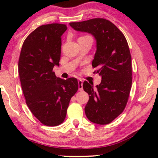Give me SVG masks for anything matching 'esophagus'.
Masks as SVG:
<instances>
[{
	"label": "esophagus",
	"mask_w": 158,
	"mask_h": 158,
	"mask_svg": "<svg viewBox=\"0 0 158 158\" xmlns=\"http://www.w3.org/2000/svg\"><path fill=\"white\" fill-rule=\"evenodd\" d=\"M78 87L79 90H83V81L81 80H78Z\"/></svg>",
	"instance_id": "obj_1"
}]
</instances>
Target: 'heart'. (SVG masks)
<instances>
[{"mask_svg": "<svg viewBox=\"0 0 158 158\" xmlns=\"http://www.w3.org/2000/svg\"><path fill=\"white\" fill-rule=\"evenodd\" d=\"M89 37V36H84V37Z\"/></svg>", "mask_w": 158, "mask_h": 158, "instance_id": "1", "label": "heart"}]
</instances>
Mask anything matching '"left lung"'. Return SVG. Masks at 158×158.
I'll use <instances>...</instances> for the list:
<instances>
[{"label":"left lung","mask_w":158,"mask_h":158,"mask_svg":"<svg viewBox=\"0 0 158 158\" xmlns=\"http://www.w3.org/2000/svg\"><path fill=\"white\" fill-rule=\"evenodd\" d=\"M74 30L88 33L96 40L93 60L101 83L93 89V84L83 83L89 95L85 106L88 119L94 123H110L123 111L132 86V59L126 39L114 23L105 19H93L69 23Z\"/></svg>","instance_id":"obj_1"}]
</instances>
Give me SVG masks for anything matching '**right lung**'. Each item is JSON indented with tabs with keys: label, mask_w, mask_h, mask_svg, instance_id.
I'll use <instances>...</instances> for the list:
<instances>
[{
	"label": "right lung",
	"mask_w": 158,
	"mask_h": 158,
	"mask_svg": "<svg viewBox=\"0 0 158 158\" xmlns=\"http://www.w3.org/2000/svg\"><path fill=\"white\" fill-rule=\"evenodd\" d=\"M67 26L51 23L37 28L26 37L19 60V74L26 105L42 123L56 126L65 118L71 98L78 90L76 78L56 77L61 36Z\"/></svg>",
	"instance_id": "add662e5"
}]
</instances>
